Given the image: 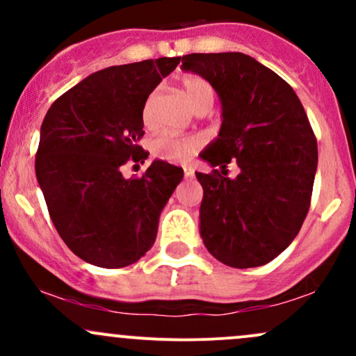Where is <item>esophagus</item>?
Wrapping results in <instances>:
<instances>
[{"mask_svg":"<svg viewBox=\"0 0 356 356\" xmlns=\"http://www.w3.org/2000/svg\"><path fill=\"white\" fill-rule=\"evenodd\" d=\"M184 175H186V179L194 177V167H189V165L184 167Z\"/></svg>","mask_w":356,"mask_h":356,"instance_id":"obj_1","label":"esophagus"}]
</instances>
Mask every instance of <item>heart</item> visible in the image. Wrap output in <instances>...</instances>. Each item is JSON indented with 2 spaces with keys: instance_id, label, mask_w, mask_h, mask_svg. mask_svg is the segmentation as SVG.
<instances>
[{
  "instance_id": "1",
  "label": "heart",
  "mask_w": 356,
  "mask_h": 356,
  "mask_svg": "<svg viewBox=\"0 0 356 356\" xmlns=\"http://www.w3.org/2000/svg\"><path fill=\"white\" fill-rule=\"evenodd\" d=\"M182 88L189 99L192 108L195 112L207 110L209 112L216 100L214 87L206 79L199 75H187L182 79ZM150 100L147 102L145 117L149 113ZM202 145L201 137H174L162 136L152 144V152L155 157L169 162H184L191 157L199 147Z\"/></svg>"
}]
</instances>
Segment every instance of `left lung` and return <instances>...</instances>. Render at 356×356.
Returning <instances> with one entry per match:
<instances>
[{"mask_svg": "<svg viewBox=\"0 0 356 356\" xmlns=\"http://www.w3.org/2000/svg\"><path fill=\"white\" fill-rule=\"evenodd\" d=\"M181 68L209 81L222 105L219 136L201 152L220 172H195L204 246L231 268L263 266L296 238L312 202L318 145L303 105L244 53H191ZM231 160L234 179L223 177Z\"/></svg>", "mask_w": 356, "mask_h": 356, "instance_id": "left-lung-1", "label": "left lung"}]
</instances>
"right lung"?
<instances>
[{"label": "right lung", "mask_w": 356, "mask_h": 356, "mask_svg": "<svg viewBox=\"0 0 356 356\" xmlns=\"http://www.w3.org/2000/svg\"><path fill=\"white\" fill-rule=\"evenodd\" d=\"M181 56L117 65L92 73L53 102L40 130L36 179L60 238L80 259L125 268L152 248L159 218L182 181L181 167L154 161L142 177L144 107Z\"/></svg>", "instance_id": "1"}]
</instances>
